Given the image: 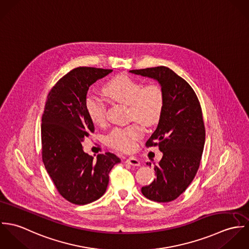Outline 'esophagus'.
I'll list each match as a JSON object with an SVG mask.
<instances>
[{
    "label": "esophagus",
    "instance_id": "obj_1",
    "mask_svg": "<svg viewBox=\"0 0 249 249\" xmlns=\"http://www.w3.org/2000/svg\"><path fill=\"white\" fill-rule=\"evenodd\" d=\"M125 163L126 164H129L131 166H134V167H138L140 166V161L134 157H129V158H126L125 159Z\"/></svg>",
    "mask_w": 249,
    "mask_h": 249
}]
</instances>
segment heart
I'll return each instance as SVG.
<instances>
[{
    "label": "heart",
    "instance_id": "1",
    "mask_svg": "<svg viewBox=\"0 0 249 249\" xmlns=\"http://www.w3.org/2000/svg\"><path fill=\"white\" fill-rule=\"evenodd\" d=\"M103 93L111 100L127 106L128 116L143 126H151L160 120L164 104V91L158 83L148 82L142 84L139 80L125 74H118L110 78L102 88ZM86 113L95 124L102 125L107 120V107L104 101L92 94L86 96L84 101ZM142 136V128L138 124L126 126L114 127L106 137L107 145L123 151L129 152L135 142Z\"/></svg>",
    "mask_w": 249,
    "mask_h": 249
}]
</instances>
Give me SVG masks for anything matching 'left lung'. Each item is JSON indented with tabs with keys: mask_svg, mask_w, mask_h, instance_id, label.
<instances>
[{
	"mask_svg": "<svg viewBox=\"0 0 249 249\" xmlns=\"http://www.w3.org/2000/svg\"><path fill=\"white\" fill-rule=\"evenodd\" d=\"M130 71L157 79L164 91L162 116L145 142L146 147L158 146L163 157L154 166L156 179L141 191L152 201L170 202L185 192L200 165L205 142L201 107L190 84L168 67Z\"/></svg>",
	"mask_w": 249,
	"mask_h": 249,
	"instance_id": "8db88e82",
	"label": "left lung"
}]
</instances>
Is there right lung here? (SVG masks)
Wrapping results in <instances>:
<instances>
[{
	"label": "right lung",
	"mask_w": 249,
	"mask_h": 249,
	"mask_svg": "<svg viewBox=\"0 0 249 249\" xmlns=\"http://www.w3.org/2000/svg\"><path fill=\"white\" fill-rule=\"evenodd\" d=\"M111 71L74 68L47 96L41 124L42 160L59 195L75 205L99 199L107 191L110 171L120 163L111 152L94 159L82 147L84 139L95 131L84 107L88 89Z\"/></svg>",
	"instance_id": "add662e5"
}]
</instances>
